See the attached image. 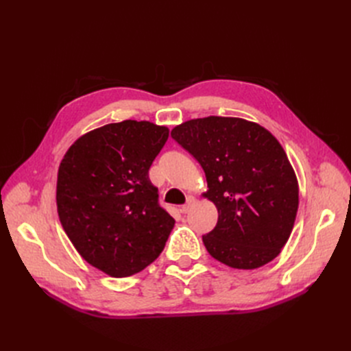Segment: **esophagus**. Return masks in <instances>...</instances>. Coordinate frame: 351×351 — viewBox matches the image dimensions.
Instances as JSON below:
<instances>
[{
	"instance_id": "34e87169",
	"label": "esophagus",
	"mask_w": 351,
	"mask_h": 351,
	"mask_svg": "<svg viewBox=\"0 0 351 351\" xmlns=\"http://www.w3.org/2000/svg\"><path fill=\"white\" fill-rule=\"evenodd\" d=\"M195 202H196L195 197H192V196L187 197V204L183 205L182 209H180V210H182V214H189V212L192 210V208H193V205H195Z\"/></svg>"
}]
</instances>
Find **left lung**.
Masks as SVG:
<instances>
[{
	"mask_svg": "<svg viewBox=\"0 0 351 351\" xmlns=\"http://www.w3.org/2000/svg\"><path fill=\"white\" fill-rule=\"evenodd\" d=\"M171 136L204 168V196L218 210L215 228L202 237L210 256L234 269L277 258L299 209V183L277 137L258 123L217 115L178 124Z\"/></svg>",
	"mask_w": 351,
	"mask_h": 351,
	"instance_id": "obj_1",
	"label": "left lung"
}]
</instances>
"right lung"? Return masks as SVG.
<instances>
[{
    "mask_svg": "<svg viewBox=\"0 0 351 351\" xmlns=\"http://www.w3.org/2000/svg\"><path fill=\"white\" fill-rule=\"evenodd\" d=\"M168 133L151 121L110 123L80 136L60 162L61 226L80 256L112 278L149 267L174 228L149 180Z\"/></svg>",
    "mask_w": 351,
    "mask_h": 351,
    "instance_id": "add662e5",
    "label": "right lung"
}]
</instances>
